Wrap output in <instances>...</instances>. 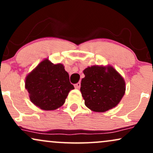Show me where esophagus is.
Here are the masks:
<instances>
[{
    "instance_id": "34e87169",
    "label": "esophagus",
    "mask_w": 153,
    "mask_h": 153,
    "mask_svg": "<svg viewBox=\"0 0 153 153\" xmlns=\"http://www.w3.org/2000/svg\"><path fill=\"white\" fill-rule=\"evenodd\" d=\"M74 86H75V88L76 89H80V82H78V83H76L74 85Z\"/></svg>"
}]
</instances>
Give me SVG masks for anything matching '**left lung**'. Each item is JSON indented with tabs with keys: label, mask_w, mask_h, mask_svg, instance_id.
<instances>
[{
	"label": "left lung",
	"mask_w": 153,
	"mask_h": 153,
	"mask_svg": "<svg viewBox=\"0 0 153 153\" xmlns=\"http://www.w3.org/2000/svg\"><path fill=\"white\" fill-rule=\"evenodd\" d=\"M80 91L85 105L95 112H104L119 104L125 94V81L111 65H93L83 71Z\"/></svg>",
	"instance_id": "8db88e82"
}]
</instances>
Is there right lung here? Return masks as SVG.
Listing matches in <instances>:
<instances>
[{"label": "right lung", "instance_id": "1", "mask_svg": "<svg viewBox=\"0 0 153 153\" xmlns=\"http://www.w3.org/2000/svg\"><path fill=\"white\" fill-rule=\"evenodd\" d=\"M25 88L35 106L42 110L52 111L64 104L74 86L70 82L64 65L54 64L46 58L26 75Z\"/></svg>", "mask_w": 153, "mask_h": 153}]
</instances>
